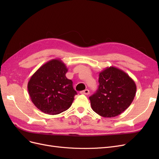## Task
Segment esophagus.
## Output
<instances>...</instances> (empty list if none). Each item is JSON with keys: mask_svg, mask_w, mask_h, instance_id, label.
I'll use <instances>...</instances> for the list:
<instances>
[{"mask_svg": "<svg viewBox=\"0 0 159 159\" xmlns=\"http://www.w3.org/2000/svg\"><path fill=\"white\" fill-rule=\"evenodd\" d=\"M81 94H84V95H88L89 93V89H85V90H84V91H81L80 92Z\"/></svg>", "mask_w": 159, "mask_h": 159, "instance_id": "esophagus-1", "label": "esophagus"}]
</instances>
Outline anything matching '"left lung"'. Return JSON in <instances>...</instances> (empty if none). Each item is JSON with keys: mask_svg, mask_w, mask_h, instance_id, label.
<instances>
[{"mask_svg": "<svg viewBox=\"0 0 159 159\" xmlns=\"http://www.w3.org/2000/svg\"><path fill=\"white\" fill-rule=\"evenodd\" d=\"M99 87L89 97L94 111L104 117H114L131 104L136 94V84L125 72L113 66L99 75Z\"/></svg>", "mask_w": 159, "mask_h": 159, "instance_id": "1", "label": "left lung"}]
</instances>
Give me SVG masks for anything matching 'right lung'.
Here are the masks:
<instances>
[{
    "instance_id": "1",
    "label": "right lung",
    "mask_w": 159,
    "mask_h": 159,
    "mask_svg": "<svg viewBox=\"0 0 159 159\" xmlns=\"http://www.w3.org/2000/svg\"><path fill=\"white\" fill-rule=\"evenodd\" d=\"M68 68L60 59L42 65L30 78L28 90L32 103L43 113L57 115L68 109L77 94L66 78Z\"/></svg>"
}]
</instances>
